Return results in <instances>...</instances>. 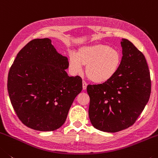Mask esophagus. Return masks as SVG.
<instances>
[{"label": "esophagus", "instance_id": "1", "mask_svg": "<svg viewBox=\"0 0 158 158\" xmlns=\"http://www.w3.org/2000/svg\"><path fill=\"white\" fill-rule=\"evenodd\" d=\"M87 84L86 83V82L82 81V89H83V90H85L87 89Z\"/></svg>", "mask_w": 158, "mask_h": 158}]
</instances>
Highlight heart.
I'll use <instances>...</instances> for the list:
<instances>
[{"instance_id":"heart-1","label":"heart","mask_w":158,"mask_h":158,"mask_svg":"<svg viewBox=\"0 0 158 158\" xmlns=\"http://www.w3.org/2000/svg\"><path fill=\"white\" fill-rule=\"evenodd\" d=\"M122 62L118 50L105 44H92L79 48L77 54L69 55V67L75 74L81 73L82 66L89 81L97 84L108 82L115 76Z\"/></svg>"}]
</instances>
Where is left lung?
<instances>
[{"label":"left lung","mask_w":158,"mask_h":158,"mask_svg":"<svg viewBox=\"0 0 158 158\" xmlns=\"http://www.w3.org/2000/svg\"><path fill=\"white\" fill-rule=\"evenodd\" d=\"M122 62L115 76L106 83L88 85L89 117L100 131L118 132L130 127L144 109L151 91L144 55L130 40H121Z\"/></svg>","instance_id":"1"}]
</instances>
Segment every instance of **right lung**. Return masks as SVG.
<instances>
[{
	"instance_id": "right-lung-1",
	"label": "right lung",
	"mask_w": 158,
	"mask_h": 158,
	"mask_svg": "<svg viewBox=\"0 0 158 158\" xmlns=\"http://www.w3.org/2000/svg\"><path fill=\"white\" fill-rule=\"evenodd\" d=\"M68 59L49 38L30 41L17 54L10 69L7 90L20 120L41 131L59 129L75 98L82 89L80 76L70 77Z\"/></svg>"
}]
</instances>
